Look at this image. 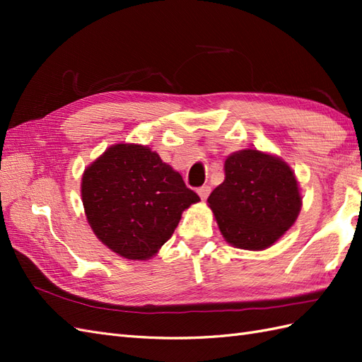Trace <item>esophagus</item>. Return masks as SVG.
I'll return each instance as SVG.
<instances>
[{"label": "esophagus", "instance_id": "esophagus-1", "mask_svg": "<svg viewBox=\"0 0 362 362\" xmlns=\"http://www.w3.org/2000/svg\"><path fill=\"white\" fill-rule=\"evenodd\" d=\"M197 193H199V196H201V199H206L209 197V194L211 193V187L210 185H204V187H201L197 189Z\"/></svg>", "mask_w": 362, "mask_h": 362}]
</instances>
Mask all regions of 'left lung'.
Masks as SVG:
<instances>
[{
    "instance_id": "left-lung-1",
    "label": "left lung",
    "mask_w": 362,
    "mask_h": 362,
    "mask_svg": "<svg viewBox=\"0 0 362 362\" xmlns=\"http://www.w3.org/2000/svg\"><path fill=\"white\" fill-rule=\"evenodd\" d=\"M224 168L226 180L209 197L221 233L235 247H269L298 216L296 175L284 161L257 149L232 153Z\"/></svg>"
}]
</instances>
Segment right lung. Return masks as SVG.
<instances>
[{
    "label": "right lung",
    "mask_w": 362,
    "mask_h": 362,
    "mask_svg": "<svg viewBox=\"0 0 362 362\" xmlns=\"http://www.w3.org/2000/svg\"><path fill=\"white\" fill-rule=\"evenodd\" d=\"M201 201L182 175L146 146L117 144L82 177L95 235L127 259H148L173 236L182 211Z\"/></svg>",
    "instance_id": "1"
}]
</instances>
